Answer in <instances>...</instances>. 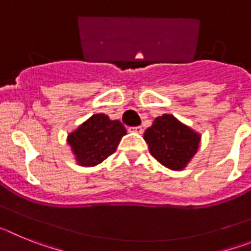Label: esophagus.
<instances>
[{
    "instance_id": "34e87169",
    "label": "esophagus",
    "mask_w": 251,
    "mask_h": 251,
    "mask_svg": "<svg viewBox=\"0 0 251 251\" xmlns=\"http://www.w3.org/2000/svg\"><path fill=\"white\" fill-rule=\"evenodd\" d=\"M129 130H130V132L138 133V134H141V133H143V128H142V127H130Z\"/></svg>"
}]
</instances>
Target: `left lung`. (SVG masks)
<instances>
[{
  "label": "left lung",
  "mask_w": 251,
  "mask_h": 251,
  "mask_svg": "<svg viewBox=\"0 0 251 251\" xmlns=\"http://www.w3.org/2000/svg\"><path fill=\"white\" fill-rule=\"evenodd\" d=\"M150 153L165 167L181 171L188 165L200 146L201 136L172 114L157 117L143 136Z\"/></svg>",
  "instance_id": "8db88e82"
}]
</instances>
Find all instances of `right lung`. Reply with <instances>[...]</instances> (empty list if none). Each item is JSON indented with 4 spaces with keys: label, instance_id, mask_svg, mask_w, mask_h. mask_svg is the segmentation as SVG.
I'll return each mask as SVG.
<instances>
[{
    "label": "right lung",
    "instance_id": "obj_1",
    "mask_svg": "<svg viewBox=\"0 0 251 251\" xmlns=\"http://www.w3.org/2000/svg\"><path fill=\"white\" fill-rule=\"evenodd\" d=\"M127 130L119 121H112L103 113L93 114L83 124L68 134V145L76 163L93 167L113 154Z\"/></svg>",
    "mask_w": 251,
    "mask_h": 251
}]
</instances>
